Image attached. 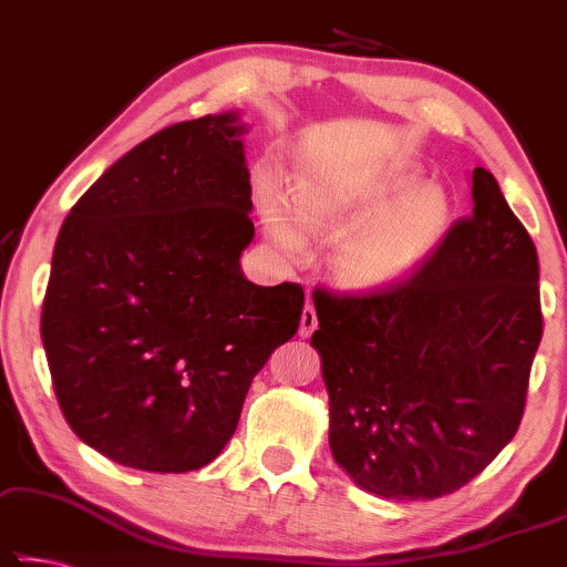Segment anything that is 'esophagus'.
<instances>
[{"label":"esophagus","mask_w":567,"mask_h":567,"mask_svg":"<svg viewBox=\"0 0 567 567\" xmlns=\"http://www.w3.org/2000/svg\"><path fill=\"white\" fill-rule=\"evenodd\" d=\"M317 330V311L311 303H307V307L301 309V319H299V334L301 338H309L311 332Z\"/></svg>","instance_id":"34e87169"}]
</instances>
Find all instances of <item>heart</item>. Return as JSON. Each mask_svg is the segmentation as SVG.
Returning <instances> with one entry per match:
<instances>
[{
  "mask_svg": "<svg viewBox=\"0 0 567 567\" xmlns=\"http://www.w3.org/2000/svg\"><path fill=\"white\" fill-rule=\"evenodd\" d=\"M293 209L270 178L258 182L268 235L286 256H299L303 233L340 237L332 276L352 293H383L430 264L453 227L455 209L440 184L414 166H391L358 178L299 174Z\"/></svg>",
  "mask_w": 567,
  "mask_h": 567,
  "instance_id": "obj_1",
  "label": "heart"
}]
</instances>
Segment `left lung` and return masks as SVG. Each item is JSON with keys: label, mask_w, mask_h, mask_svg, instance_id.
I'll list each match as a JSON object with an SVG mask.
<instances>
[{"label": "left lung", "mask_w": 567, "mask_h": 567, "mask_svg": "<svg viewBox=\"0 0 567 567\" xmlns=\"http://www.w3.org/2000/svg\"><path fill=\"white\" fill-rule=\"evenodd\" d=\"M471 182L473 215L412 281L373 297L315 291L332 457L393 502L453 494L502 453L543 340L535 243L486 168Z\"/></svg>", "instance_id": "obj_1"}]
</instances>
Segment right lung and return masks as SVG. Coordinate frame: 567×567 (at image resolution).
<instances>
[{
    "instance_id": "1",
    "label": "right lung",
    "mask_w": 567,
    "mask_h": 567,
    "mask_svg": "<svg viewBox=\"0 0 567 567\" xmlns=\"http://www.w3.org/2000/svg\"><path fill=\"white\" fill-rule=\"evenodd\" d=\"M240 112L178 122L104 171L59 233L40 338L71 430L110 461L186 473L299 330L297 284L258 286Z\"/></svg>"
}]
</instances>
